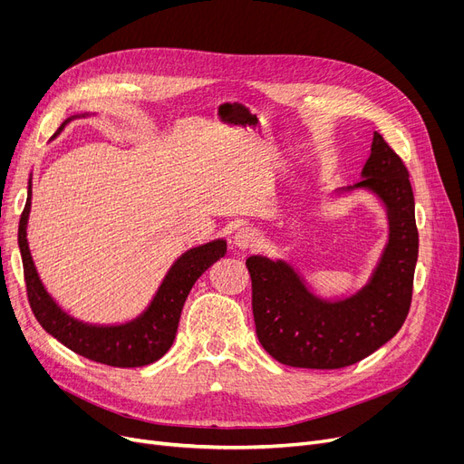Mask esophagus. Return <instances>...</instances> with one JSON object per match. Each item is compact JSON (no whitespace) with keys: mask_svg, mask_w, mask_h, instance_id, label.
<instances>
[{"mask_svg":"<svg viewBox=\"0 0 464 464\" xmlns=\"http://www.w3.org/2000/svg\"><path fill=\"white\" fill-rule=\"evenodd\" d=\"M257 240H259V233L256 227H242L235 233V245L240 250H248V248L256 246Z\"/></svg>","mask_w":464,"mask_h":464,"instance_id":"obj_1","label":"esophagus"}]
</instances>
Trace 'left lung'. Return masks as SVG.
I'll list each match as a JSON object with an SVG mask.
<instances>
[{
  "label": "left lung",
  "instance_id": "left-lung-1",
  "mask_svg": "<svg viewBox=\"0 0 464 464\" xmlns=\"http://www.w3.org/2000/svg\"><path fill=\"white\" fill-rule=\"evenodd\" d=\"M362 180L385 205L389 242L367 285L343 301H325L304 285L285 261L246 259L252 278L256 333L266 353L297 369H344L369 357L402 327L413 291L420 235L408 169L374 131Z\"/></svg>",
  "mask_w": 464,
  "mask_h": 464
}]
</instances>
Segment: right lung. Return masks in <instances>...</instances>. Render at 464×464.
I'll return each mask as SVG.
<instances>
[{
    "label": "right lung",
    "instance_id": "right-lung-1",
    "mask_svg": "<svg viewBox=\"0 0 464 464\" xmlns=\"http://www.w3.org/2000/svg\"><path fill=\"white\" fill-rule=\"evenodd\" d=\"M69 120L63 121L56 135L63 130ZM30 207L32 179L28 186V201L22 210L18 224V246L32 312L41 327L60 340L63 346L90 361L109 364V367H144V364H150L163 357L175 343L180 314L193 284L198 282V278L212 263L224 257L227 250L226 240L222 238L188 250L170 266L150 306L139 318L124 325H88L67 315L54 303V299L46 294V289L39 280L26 238Z\"/></svg>",
    "mask_w": 464,
    "mask_h": 464
}]
</instances>
